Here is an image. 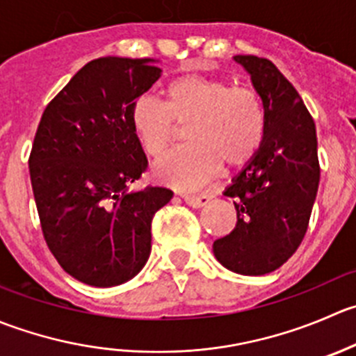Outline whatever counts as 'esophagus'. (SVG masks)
Returning <instances> with one entry per match:
<instances>
[{
    "mask_svg": "<svg viewBox=\"0 0 356 356\" xmlns=\"http://www.w3.org/2000/svg\"><path fill=\"white\" fill-rule=\"evenodd\" d=\"M181 196L189 207H193V209H200V207H205L207 203L210 202L209 195H181Z\"/></svg>",
    "mask_w": 356,
    "mask_h": 356,
    "instance_id": "1",
    "label": "esophagus"
}]
</instances>
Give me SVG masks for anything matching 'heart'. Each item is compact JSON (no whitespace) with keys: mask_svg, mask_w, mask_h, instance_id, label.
<instances>
[{"mask_svg":"<svg viewBox=\"0 0 356 356\" xmlns=\"http://www.w3.org/2000/svg\"><path fill=\"white\" fill-rule=\"evenodd\" d=\"M130 127L147 156H160L174 140V123H188L189 144L154 163V175L175 188H198L219 172L250 161L262 146L266 109L252 86L222 78L181 74L163 88V102L139 95L130 106Z\"/></svg>","mask_w":356,"mask_h":356,"instance_id":"heart-1","label":"heart"}]
</instances>
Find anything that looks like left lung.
Returning <instances> with one entry per match:
<instances>
[{"label": "left lung", "mask_w": 356, "mask_h": 356, "mask_svg": "<svg viewBox=\"0 0 356 356\" xmlns=\"http://www.w3.org/2000/svg\"><path fill=\"white\" fill-rule=\"evenodd\" d=\"M266 109L262 146L224 195L234 200L236 226L213 241L227 270L248 277L278 270L308 231L320 182L313 116L292 83L264 57L236 55Z\"/></svg>", "instance_id": "8db88e82"}]
</instances>
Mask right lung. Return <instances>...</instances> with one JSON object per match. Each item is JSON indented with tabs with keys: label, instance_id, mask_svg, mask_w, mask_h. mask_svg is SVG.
I'll return each mask as SVG.
<instances>
[{
	"label": "right lung",
	"instance_id": "1",
	"mask_svg": "<svg viewBox=\"0 0 356 356\" xmlns=\"http://www.w3.org/2000/svg\"><path fill=\"white\" fill-rule=\"evenodd\" d=\"M151 58L101 57L83 65L48 102L29 174L41 231L62 270L92 287L136 277L151 252V222L174 193L130 184L147 160L130 106L160 78Z\"/></svg>",
	"mask_w": 356,
	"mask_h": 356
}]
</instances>
